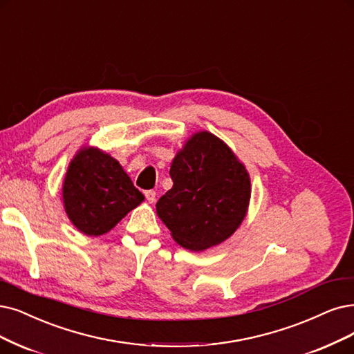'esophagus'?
<instances>
[{"label":"esophagus","mask_w":354,"mask_h":354,"mask_svg":"<svg viewBox=\"0 0 354 354\" xmlns=\"http://www.w3.org/2000/svg\"><path fill=\"white\" fill-rule=\"evenodd\" d=\"M146 198L150 204H153L156 201V191H151V189L146 191Z\"/></svg>","instance_id":"obj_1"}]
</instances>
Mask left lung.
I'll list each match as a JSON object with an SVG mask.
<instances>
[{
	"label": "left lung",
	"instance_id": "1",
	"mask_svg": "<svg viewBox=\"0 0 354 354\" xmlns=\"http://www.w3.org/2000/svg\"><path fill=\"white\" fill-rule=\"evenodd\" d=\"M174 187L156 204L174 241L204 251L229 239L246 217L251 178L227 144L208 131L192 134L170 163Z\"/></svg>",
	"mask_w": 354,
	"mask_h": 354
}]
</instances>
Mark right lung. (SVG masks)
<instances>
[{"mask_svg":"<svg viewBox=\"0 0 354 354\" xmlns=\"http://www.w3.org/2000/svg\"><path fill=\"white\" fill-rule=\"evenodd\" d=\"M142 201L144 195L109 153L83 146L74 154L62 182V203L86 236L108 233Z\"/></svg>","mask_w":354,"mask_h":354,"instance_id":"1","label":"right lung"}]
</instances>
